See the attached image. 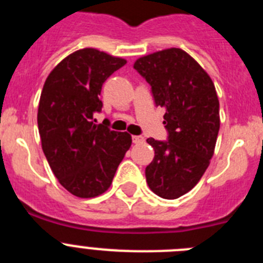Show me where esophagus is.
Masks as SVG:
<instances>
[{
  "label": "esophagus",
  "mask_w": 263,
  "mask_h": 263,
  "mask_svg": "<svg viewBox=\"0 0 263 263\" xmlns=\"http://www.w3.org/2000/svg\"><path fill=\"white\" fill-rule=\"evenodd\" d=\"M132 139H133L134 143H139V142H143V137L142 136H133L132 137Z\"/></svg>",
  "instance_id": "obj_1"
}]
</instances>
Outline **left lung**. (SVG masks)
<instances>
[{
	"mask_svg": "<svg viewBox=\"0 0 263 263\" xmlns=\"http://www.w3.org/2000/svg\"><path fill=\"white\" fill-rule=\"evenodd\" d=\"M152 85L157 106L166 108L167 141L147 138L154 159L146 167V182L158 196L178 199L197 184L215 152L220 129L217 93L210 75L191 55L167 48L134 63Z\"/></svg>",
	"mask_w": 263,
	"mask_h": 263,
	"instance_id": "obj_1",
	"label": "left lung"
}]
</instances>
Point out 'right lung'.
I'll return each instance as SVG.
<instances>
[{
    "mask_svg": "<svg viewBox=\"0 0 263 263\" xmlns=\"http://www.w3.org/2000/svg\"><path fill=\"white\" fill-rule=\"evenodd\" d=\"M126 64L96 48L68 55L52 71L42 89L38 129L42 148L60 184L78 197H95L110 187L118 164L132 146V136L96 125L101 88Z\"/></svg>",
    "mask_w": 263,
    "mask_h": 263,
    "instance_id": "1",
    "label": "right lung"
}]
</instances>
